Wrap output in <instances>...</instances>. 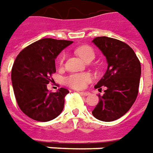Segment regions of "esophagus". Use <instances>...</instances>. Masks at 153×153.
I'll return each instance as SVG.
<instances>
[{"label": "esophagus", "mask_w": 153, "mask_h": 153, "mask_svg": "<svg viewBox=\"0 0 153 153\" xmlns=\"http://www.w3.org/2000/svg\"><path fill=\"white\" fill-rule=\"evenodd\" d=\"M79 94H81L82 96H89L90 95V93H89V91H78Z\"/></svg>", "instance_id": "34e87169"}]
</instances>
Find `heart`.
<instances>
[{
    "label": "heart",
    "mask_w": 153,
    "mask_h": 153,
    "mask_svg": "<svg viewBox=\"0 0 153 153\" xmlns=\"http://www.w3.org/2000/svg\"><path fill=\"white\" fill-rule=\"evenodd\" d=\"M76 53L85 62L93 60L95 57V53L91 48L88 45H83L76 49ZM65 56L62 54L59 58V65L62 66L64 62ZM91 81V76L88 73H76L72 74L65 79V83L73 89H82Z\"/></svg>",
    "instance_id": "heart-1"
}]
</instances>
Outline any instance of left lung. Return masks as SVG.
<instances>
[{"mask_svg": "<svg viewBox=\"0 0 153 153\" xmlns=\"http://www.w3.org/2000/svg\"><path fill=\"white\" fill-rule=\"evenodd\" d=\"M92 42L105 56L108 68L95 85L105 94L99 96V103L92 111L97 120L110 122L129 110L138 93L141 64L134 51L120 40L109 37H96Z\"/></svg>", "mask_w": 153, "mask_h": 153, "instance_id": "left-lung-1", "label": "left lung"}]
</instances>
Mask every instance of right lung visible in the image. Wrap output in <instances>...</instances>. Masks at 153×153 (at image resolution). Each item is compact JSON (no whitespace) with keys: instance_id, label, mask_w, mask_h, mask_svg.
<instances>
[{"instance_id":"right-lung-1","label":"right lung","mask_w":153,"mask_h":153,"mask_svg":"<svg viewBox=\"0 0 153 153\" xmlns=\"http://www.w3.org/2000/svg\"><path fill=\"white\" fill-rule=\"evenodd\" d=\"M72 43L43 39L25 48L16 57L11 70L13 90L19 109L28 117L47 122L62 113L69 91L60 88L49 92L47 84L56 72L55 58Z\"/></svg>"}]
</instances>
